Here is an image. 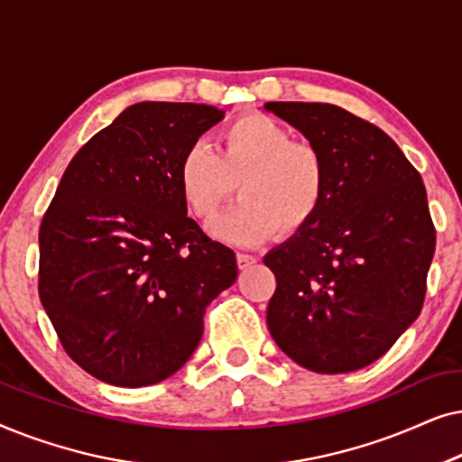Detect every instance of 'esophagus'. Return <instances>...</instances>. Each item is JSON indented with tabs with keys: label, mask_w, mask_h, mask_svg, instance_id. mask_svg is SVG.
Segmentation results:
<instances>
[{
	"label": "esophagus",
	"mask_w": 462,
	"mask_h": 462,
	"mask_svg": "<svg viewBox=\"0 0 462 462\" xmlns=\"http://www.w3.org/2000/svg\"><path fill=\"white\" fill-rule=\"evenodd\" d=\"M256 263V256L252 254H244V252H237V267L239 269H248Z\"/></svg>",
	"instance_id": "34e87169"
}]
</instances>
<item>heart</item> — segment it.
Returning a JSON list of instances; mask_svg holds the SVG:
<instances>
[{"label": "heart", "instance_id": "1", "mask_svg": "<svg viewBox=\"0 0 462 462\" xmlns=\"http://www.w3.org/2000/svg\"><path fill=\"white\" fill-rule=\"evenodd\" d=\"M182 204L201 223L236 191L242 201L214 225L225 242L258 244L277 229L292 236L311 223L328 195L324 151L267 113H244L218 132L217 151L193 144L176 168Z\"/></svg>", "mask_w": 462, "mask_h": 462}]
</instances>
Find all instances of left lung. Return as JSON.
<instances>
[{"label":"left lung","mask_w":462,"mask_h":462,"mask_svg":"<svg viewBox=\"0 0 462 462\" xmlns=\"http://www.w3.org/2000/svg\"><path fill=\"white\" fill-rule=\"evenodd\" d=\"M264 109L328 162L318 217L264 256L277 280L269 332L302 368L359 370L384 356L422 309L435 252L425 185L391 136L337 105Z\"/></svg>","instance_id":"left-lung-1"}]
</instances>
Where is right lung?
<instances>
[{
	"instance_id": "right-lung-1",
	"label": "right lung",
	"mask_w": 462,
	"mask_h": 462,
	"mask_svg": "<svg viewBox=\"0 0 462 462\" xmlns=\"http://www.w3.org/2000/svg\"><path fill=\"white\" fill-rule=\"evenodd\" d=\"M225 117L195 103H136L62 174L40 226V299L62 349L116 387L172 376L206 307L237 280L233 250L187 217L182 153Z\"/></svg>"
}]
</instances>
